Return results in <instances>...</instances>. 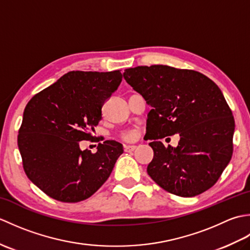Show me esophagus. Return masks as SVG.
Here are the masks:
<instances>
[{
    "instance_id": "esophagus-1",
    "label": "esophagus",
    "mask_w": 250,
    "mask_h": 250,
    "mask_svg": "<svg viewBox=\"0 0 250 250\" xmlns=\"http://www.w3.org/2000/svg\"><path fill=\"white\" fill-rule=\"evenodd\" d=\"M124 148H125V152H131V151L135 150L136 146H135V145H125Z\"/></svg>"
}]
</instances>
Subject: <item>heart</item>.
<instances>
[{
  "label": "heart",
  "mask_w": 250,
  "mask_h": 250,
  "mask_svg": "<svg viewBox=\"0 0 250 250\" xmlns=\"http://www.w3.org/2000/svg\"><path fill=\"white\" fill-rule=\"evenodd\" d=\"M124 137H125V140H131L132 137H133V134H132V133H126V134L124 135Z\"/></svg>",
  "instance_id": "b5f03b06"
}]
</instances>
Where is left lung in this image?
<instances>
[{
  "mask_svg": "<svg viewBox=\"0 0 250 250\" xmlns=\"http://www.w3.org/2000/svg\"><path fill=\"white\" fill-rule=\"evenodd\" d=\"M124 77L151 106L145 137L152 141L147 173L153 182L184 198L213 187L231 160L235 128L218 86L199 72L167 65L126 68ZM177 133V147L160 142Z\"/></svg>",
  "mask_w": 250,
  "mask_h": 250,
  "instance_id": "left-lung-1",
  "label": "left lung"
}]
</instances>
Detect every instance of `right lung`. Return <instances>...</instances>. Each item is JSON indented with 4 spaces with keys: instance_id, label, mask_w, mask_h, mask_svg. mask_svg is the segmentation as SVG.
I'll return each instance as SVG.
<instances>
[{
    "instance_id": "obj_1",
    "label": "right lung",
    "mask_w": 250,
    "mask_h": 250,
    "mask_svg": "<svg viewBox=\"0 0 250 250\" xmlns=\"http://www.w3.org/2000/svg\"><path fill=\"white\" fill-rule=\"evenodd\" d=\"M122 81L120 71L64 74L26 104L18 147L26 176L57 201L90 198L113 171L124 147L116 141L82 150L102 119V106Z\"/></svg>"
}]
</instances>
